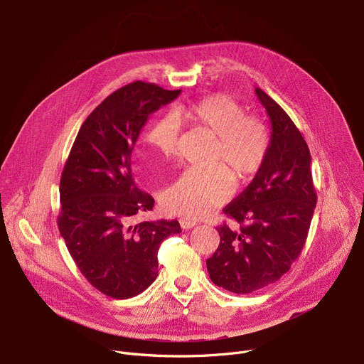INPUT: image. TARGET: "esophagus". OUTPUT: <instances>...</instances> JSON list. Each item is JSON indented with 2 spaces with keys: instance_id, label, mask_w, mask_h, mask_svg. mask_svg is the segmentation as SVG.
<instances>
[{
  "instance_id": "1",
  "label": "esophagus",
  "mask_w": 364,
  "mask_h": 364,
  "mask_svg": "<svg viewBox=\"0 0 364 364\" xmlns=\"http://www.w3.org/2000/svg\"><path fill=\"white\" fill-rule=\"evenodd\" d=\"M180 225H181L183 229H191V228H194L197 223H196L194 220H191V219H180Z\"/></svg>"
}]
</instances>
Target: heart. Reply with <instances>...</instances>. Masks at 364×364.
I'll return each instance as SVG.
<instances>
[{
	"label": "heart",
	"instance_id": "obj_1",
	"mask_svg": "<svg viewBox=\"0 0 364 364\" xmlns=\"http://www.w3.org/2000/svg\"><path fill=\"white\" fill-rule=\"evenodd\" d=\"M173 115L216 138L210 159L215 167L186 170L161 194V205L167 213L196 220L230 197L233 181L230 172L242 184L262 168L271 136L261 118L245 115L240 103L226 95H212L180 105ZM144 142L163 159H174L178 145L177 122L171 117L154 119L144 134Z\"/></svg>",
	"mask_w": 364,
	"mask_h": 364
}]
</instances>
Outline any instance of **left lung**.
Segmentation results:
<instances>
[{
	"label": "left lung",
	"mask_w": 364,
	"mask_h": 364,
	"mask_svg": "<svg viewBox=\"0 0 364 364\" xmlns=\"http://www.w3.org/2000/svg\"><path fill=\"white\" fill-rule=\"evenodd\" d=\"M255 92L271 121L269 151L252 183L223 209L237 226L218 228L220 243L205 261L213 284L235 294L262 289L289 271L317 204L305 139L271 96Z\"/></svg>",
	"instance_id": "obj_1"
}]
</instances>
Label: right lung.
<instances>
[{"label": "right lung", "instance_id": "right-lung-1", "mask_svg": "<svg viewBox=\"0 0 364 364\" xmlns=\"http://www.w3.org/2000/svg\"><path fill=\"white\" fill-rule=\"evenodd\" d=\"M181 90L134 82L103 100L86 118L60 178L58 225L82 275L102 294L127 299L159 275V249L180 233L177 220L139 222L154 198L141 191L131 171V154L148 117Z\"/></svg>", "mask_w": 364, "mask_h": 364}]
</instances>
